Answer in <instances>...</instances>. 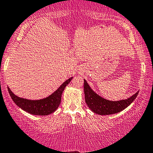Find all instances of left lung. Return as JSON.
Masks as SVG:
<instances>
[{"mask_svg":"<svg viewBox=\"0 0 153 153\" xmlns=\"http://www.w3.org/2000/svg\"><path fill=\"white\" fill-rule=\"evenodd\" d=\"M85 100L89 108L94 113L100 115H109L118 113L128 107L136 98L138 92L126 100L120 101H109L96 94L85 80H84Z\"/></svg>","mask_w":153,"mask_h":153,"instance_id":"1","label":"left lung"}]
</instances>
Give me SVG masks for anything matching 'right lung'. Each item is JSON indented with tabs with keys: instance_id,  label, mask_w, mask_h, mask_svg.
Segmentation results:
<instances>
[{
	"instance_id": "1",
	"label": "right lung",
	"mask_w": 153,
	"mask_h": 153,
	"mask_svg": "<svg viewBox=\"0 0 153 153\" xmlns=\"http://www.w3.org/2000/svg\"><path fill=\"white\" fill-rule=\"evenodd\" d=\"M72 78L73 77L65 81L57 90H56L53 94L48 97L39 100L23 99V98L19 97L15 95L14 93H13L9 88H7V90H8L9 94L13 102L24 111L28 112L31 114L46 116L53 113L59 107L63 90L67 85L71 82Z\"/></svg>"
}]
</instances>
